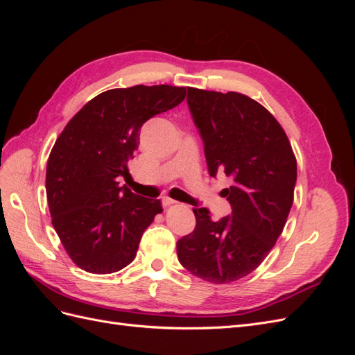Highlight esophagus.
<instances>
[{"instance_id": "obj_1", "label": "esophagus", "mask_w": 355, "mask_h": 355, "mask_svg": "<svg viewBox=\"0 0 355 355\" xmlns=\"http://www.w3.org/2000/svg\"><path fill=\"white\" fill-rule=\"evenodd\" d=\"M175 202H176L175 200H171L168 197L161 198V204H163V207H168V206H171V204H175Z\"/></svg>"}]
</instances>
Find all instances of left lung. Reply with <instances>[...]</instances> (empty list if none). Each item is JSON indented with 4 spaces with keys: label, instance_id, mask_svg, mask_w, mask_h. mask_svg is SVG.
Returning <instances> with one entry per match:
<instances>
[{
    "label": "left lung",
    "instance_id": "8db88e82",
    "mask_svg": "<svg viewBox=\"0 0 355 355\" xmlns=\"http://www.w3.org/2000/svg\"><path fill=\"white\" fill-rule=\"evenodd\" d=\"M187 102L209 175L232 180L222 191L231 214L213 220L207 209H194L196 230L178 241V259L206 282H237L280 237L293 204L296 158L282 125L247 96L189 87Z\"/></svg>",
    "mask_w": 355,
    "mask_h": 355
}]
</instances>
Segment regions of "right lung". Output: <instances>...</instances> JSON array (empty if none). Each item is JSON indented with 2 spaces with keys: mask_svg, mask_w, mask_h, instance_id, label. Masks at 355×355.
<instances>
[{
  "mask_svg": "<svg viewBox=\"0 0 355 355\" xmlns=\"http://www.w3.org/2000/svg\"><path fill=\"white\" fill-rule=\"evenodd\" d=\"M187 87L135 85L96 96L53 146L46 175L51 223L81 270L111 274L130 263L144 231L163 211L159 200L120 185L128 176L142 125L175 108Z\"/></svg>",
  "mask_w": 355,
  "mask_h": 355,
  "instance_id": "obj_1",
  "label": "right lung"
}]
</instances>
